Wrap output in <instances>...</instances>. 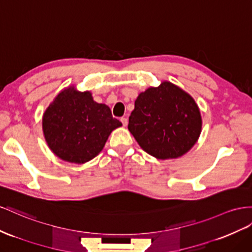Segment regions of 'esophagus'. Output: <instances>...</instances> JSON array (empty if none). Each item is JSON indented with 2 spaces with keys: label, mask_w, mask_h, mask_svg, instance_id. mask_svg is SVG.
<instances>
[{
  "label": "esophagus",
  "mask_w": 252,
  "mask_h": 252,
  "mask_svg": "<svg viewBox=\"0 0 252 252\" xmlns=\"http://www.w3.org/2000/svg\"><path fill=\"white\" fill-rule=\"evenodd\" d=\"M121 122H122V124H123V126H127V124H128V120H127V118H125V117L121 118Z\"/></svg>",
  "instance_id": "34e87169"
}]
</instances>
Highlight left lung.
<instances>
[{"instance_id":"obj_1","label":"left lung","mask_w":252,"mask_h":252,"mask_svg":"<svg viewBox=\"0 0 252 252\" xmlns=\"http://www.w3.org/2000/svg\"><path fill=\"white\" fill-rule=\"evenodd\" d=\"M201 126L194 98L181 88L163 81L139 94L128 129L143 151L165 160L188 153L198 140Z\"/></svg>"}]
</instances>
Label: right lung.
Returning <instances> with one entry per match:
<instances>
[{"mask_svg": "<svg viewBox=\"0 0 252 252\" xmlns=\"http://www.w3.org/2000/svg\"><path fill=\"white\" fill-rule=\"evenodd\" d=\"M121 126L109 107L94 101L90 91L79 92L74 87L61 91L42 118L51 151L61 160L77 164L96 157L112 130Z\"/></svg>", "mask_w": 252, "mask_h": 252, "instance_id": "obj_1", "label": "right lung"}]
</instances>
